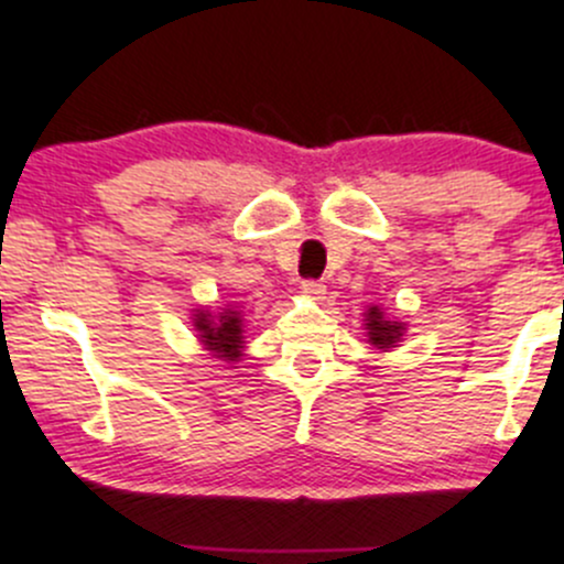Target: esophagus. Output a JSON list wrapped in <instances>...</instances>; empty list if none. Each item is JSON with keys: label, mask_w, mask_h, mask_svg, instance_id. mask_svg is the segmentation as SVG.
I'll return each mask as SVG.
<instances>
[{"label": "esophagus", "mask_w": 564, "mask_h": 564, "mask_svg": "<svg viewBox=\"0 0 564 564\" xmlns=\"http://www.w3.org/2000/svg\"><path fill=\"white\" fill-rule=\"evenodd\" d=\"M300 289H303L305 297H311V300H324V294H327V286L318 281H303V286Z\"/></svg>", "instance_id": "1"}]
</instances>
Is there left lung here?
Masks as SVG:
<instances>
[{
    "instance_id": "8db88e82",
    "label": "left lung",
    "mask_w": 564,
    "mask_h": 564,
    "mask_svg": "<svg viewBox=\"0 0 564 564\" xmlns=\"http://www.w3.org/2000/svg\"><path fill=\"white\" fill-rule=\"evenodd\" d=\"M362 324H366L368 344L379 351L395 349L406 333V324L384 316V308H379V305H368V311L362 314Z\"/></svg>"
}]
</instances>
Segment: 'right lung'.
Instances as JSON below:
<instances>
[{
  "mask_svg": "<svg viewBox=\"0 0 564 564\" xmlns=\"http://www.w3.org/2000/svg\"><path fill=\"white\" fill-rule=\"evenodd\" d=\"M193 329H196V340L204 346L209 357L215 360L240 362L242 351H246V314L240 305H226V308L209 311L204 305L193 308Z\"/></svg>",
  "mask_w": 564,
  "mask_h": 564,
  "instance_id": "1",
  "label": "right lung"
}]
</instances>
